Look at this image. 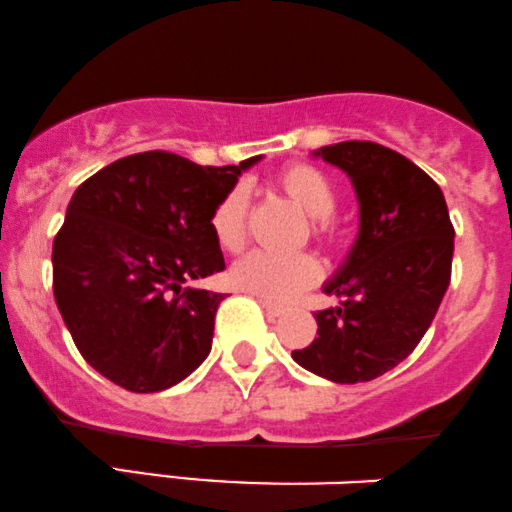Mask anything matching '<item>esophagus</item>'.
<instances>
[{"instance_id": "esophagus-1", "label": "esophagus", "mask_w": 512, "mask_h": 512, "mask_svg": "<svg viewBox=\"0 0 512 512\" xmlns=\"http://www.w3.org/2000/svg\"><path fill=\"white\" fill-rule=\"evenodd\" d=\"M258 304H261V306H263V309H266V311H268V314H270V316H275V318H278V316H282V314H285V306H280V304L270 302V299H263V297H258Z\"/></svg>"}]
</instances>
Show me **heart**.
<instances>
[{"label": "heart", "instance_id": "obj_1", "mask_svg": "<svg viewBox=\"0 0 512 512\" xmlns=\"http://www.w3.org/2000/svg\"><path fill=\"white\" fill-rule=\"evenodd\" d=\"M275 186L309 218V237L318 246L340 251L347 244L350 230L333 213L338 206V186L328 172L311 162H290L275 174ZM246 210L249 201L242 186H232L215 203L210 213V230L220 249L237 251L244 244ZM318 278H321V266L309 254L278 256L268 251H251L230 270V280L239 290L270 302H287L294 294L314 285Z\"/></svg>", "mask_w": 512, "mask_h": 512}]
</instances>
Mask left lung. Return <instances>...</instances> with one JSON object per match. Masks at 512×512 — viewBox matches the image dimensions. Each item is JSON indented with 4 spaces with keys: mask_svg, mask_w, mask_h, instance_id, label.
<instances>
[{
    "mask_svg": "<svg viewBox=\"0 0 512 512\" xmlns=\"http://www.w3.org/2000/svg\"><path fill=\"white\" fill-rule=\"evenodd\" d=\"M316 155L350 174L362 225L326 285L342 306L316 311L318 338L292 357L328 381H374L410 357L434 321L450 285L453 222L441 186L381 143L342 141Z\"/></svg>",
    "mask_w": 512,
    "mask_h": 512,
    "instance_id": "left-lung-1",
    "label": "left lung"
}]
</instances>
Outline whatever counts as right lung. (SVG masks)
Returning a JSON list of instances; mask_svg holds the SVG:
<instances>
[{
  "label": "right lung",
  "instance_id": "add662e5",
  "mask_svg": "<svg viewBox=\"0 0 512 512\" xmlns=\"http://www.w3.org/2000/svg\"><path fill=\"white\" fill-rule=\"evenodd\" d=\"M256 160L203 167L148 150L74 191L52 244V290L98 374L158 393L208 357L222 294L184 285L225 270L210 213Z\"/></svg>",
  "mask_w": 512,
  "mask_h": 512
}]
</instances>
